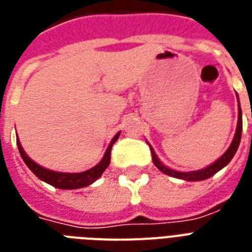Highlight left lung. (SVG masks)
I'll return each instance as SVG.
<instances>
[{"label":"left lung","mask_w":252,"mask_h":252,"mask_svg":"<svg viewBox=\"0 0 252 252\" xmlns=\"http://www.w3.org/2000/svg\"><path fill=\"white\" fill-rule=\"evenodd\" d=\"M241 135H242V110H241V106H239V113H238V125H237V130H235V135L233 142H231L230 147L228 148V151L225 152L222 156L217 161H215L212 165H209L208 168L202 169V170H196V172H189V173H182V172H176V170H172V169L166 168L165 165H162L160 162V160L158 158L155 151L151 148V154H152V161L154 164L158 166V170H161L165 174L168 176L176 177V178H181V180L185 181H203L207 180L209 177H212L213 174H216L219 170L226 166V165L230 162V160L233 158V156L235 155L237 150H238L239 142H241Z\"/></svg>","instance_id":"1"}]
</instances>
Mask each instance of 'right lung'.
I'll return each mask as SVG.
<instances>
[{"mask_svg": "<svg viewBox=\"0 0 252 252\" xmlns=\"http://www.w3.org/2000/svg\"><path fill=\"white\" fill-rule=\"evenodd\" d=\"M120 134L118 132L110 142L108 150H106L104 158H101V161L98 162L96 166H94L90 170H86V172L82 173H60V172H53V170H49V169L43 168L41 165L36 164L35 161L31 160L28 158L27 154L24 152L23 148L21 146V142L18 140V150L21 152V156L23 158V161L26 162L28 168L31 169L32 173L35 174L37 178H40L44 182L49 183L52 186L57 187V189H65V190H72V189H80V187H86L88 185L94 183V181L101 177V174L104 173L108 165L110 162V152H112V147L116 143V140L120 138Z\"/></svg>", "mask_w": 252, "mask_h": 252, "instance_id": "obj_1", "label": "right lung"}]
</instances>
